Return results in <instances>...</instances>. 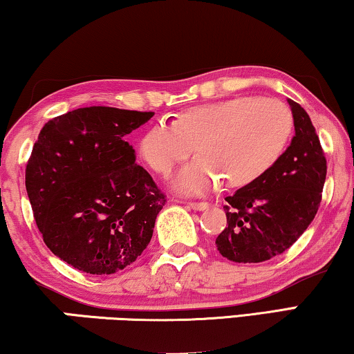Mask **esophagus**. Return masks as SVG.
I'll return each instance as SVG.
<instances>
[{
	"label": "esophagus",
	"instance_id": "34e87169",
	"mask_svg": "<svg viewBox=\"0 0 354 354\" xmlns=\"http://www.w3.org/2000/svg\"><path fill=\"white\" fill-rule=\"evenodd\" d=\"M187 205H189V208H192V210L202 212V210H207V208L210 207V203L208 202H189Z\"/></svg>",
	"mask_w": 354,
	"mask_h": 354
}]
</instances>
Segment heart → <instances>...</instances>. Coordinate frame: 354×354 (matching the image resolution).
Returning a JSON list of instances; mask_svg holds the SVG:
<instances>
[{
    "label": "heart",
    "instance_id": "b5f03b06",
    "mask_svg": "<svg viewBox=\"0 0 354 354\" xmlns=\"http://www.w3.org/2000/svg\"><path fill=\"white\" fill-rule=\"evenodd\" d=\"M293 115L277 99L239 96L184 111L175 125L158 123L141 141V156L158 175H170L194 151L201 153L178 173L175 187L201 194L225 179L243 187L265 176L286 153Z\"/></svg>",
    "mask_w": 354,
    "mask_h": 354
}]
</instances>
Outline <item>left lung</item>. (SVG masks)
Masks as SVG:
<instances>
[{"instance_id": "8db88e82", "label": "left lung", "mask_w": 354, "mask_h": 354, "mask_svg": "<svg viewBox=\"0 0 354 354\" xmlns=\"http://www.w3.org/2000/svg\"><path fill=\"white\" fill-rule=\"evenodd\" d=\"M295 136L276 167L227 196V225L216 247L227 260L261 263L281 255L315 220L324 189L327 162L311 118L288 99Z\"/></svg>"}]
</instances>
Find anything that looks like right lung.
<instances>
[{"label":"right lung","mask_w":354,"mask_h":354,"mask_svg":"<svg viewBox=\"0 0 354 354\" xmlns=\"http://www.w3.org/2000/svg\"><path fill=\"white\" fill-rule=\"evenodd\" d=\"M153 112L93 106L54 117L33 144L26 187L43 241L89 274H113L151 242L167 196L125 136Z\"/></svg>","instance_id":"obj_1"}]
</instances>
